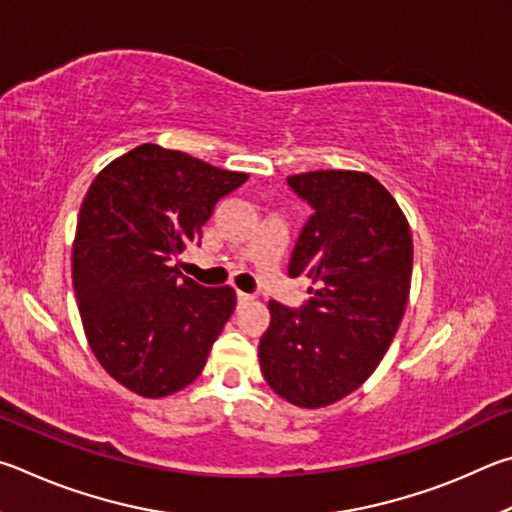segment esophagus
Here are the masks:
<instances>
[{"mask_svg":"<svg viewBox=\"0 0 512 512\" xmlns=\"http://www.w3.org/2000/svg\"><path fill=\"white\" fill-rule=\"evenodd\" d=\"M236 297H238V303H249V301H254V294H247V292H238Z\"/></svg>","mask_w":512,"mask_h":512,"instance_id":"34e87169","label":"esophagus"}]
</instances>
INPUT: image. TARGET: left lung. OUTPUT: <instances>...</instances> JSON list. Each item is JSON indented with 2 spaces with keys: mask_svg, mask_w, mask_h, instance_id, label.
I'll return each mask as SVG.
<instances>
[{
  "mask_svg": "<svg viewBox=\"0 0 512 512\" xmlns=\"http://www.w3.org/2000/svg\"><path fill=\"white\" fill-rule=\"evenodd\" d=\"M312 206L288 274L310 281L301 308L270 301L258 360L292 405H333L369 380L405 315L414 242L405 213L378 179L357 170L288 177Z\"/></svg>",
  "mask_w": 512,
  "mask_h": 512,
  "instance_id": "8db88e82",
  "label": "left lung"
}]
</instances>
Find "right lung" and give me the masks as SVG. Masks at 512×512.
Segmentation results:
<instances>
[{
    "label": "right lung",
    "mask_w": 512,
    "mask_h": 512,
    "mask_svg": "<svg viewBox=\"0 0 512 512\" xmlns=\"http://www.w3.org/2000/svg\"><path fill=\"white\" fill-rule=\"evenodd\" d=\"M245 182V173L143 143L89 186L71 251L78 310L96 360L143 398L191 384L236 308L229 285L204 288L175 261Z\"/></svg>",
    "instance_id": "1"
}]
</instances>
